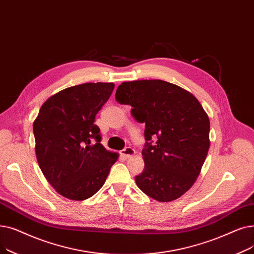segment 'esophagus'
<instances>
[{
  "mask_svg": "<svg viewBox=\"0 0 254 254\" xmlns=\"http://www.w3.org/2000/svg\"><path fill=\"white\" fill-rule=\"evenodd\" d=\"M134 154H135V151L131 147H126L124 150L121 151V155L125 157V158H130V157H132Z\"/></svg>",
  "mask_w": 254,
  "mask_h": 254,
  "instance_id": "esophagus-1",
  "label": "esophagus"
}]
</instances>
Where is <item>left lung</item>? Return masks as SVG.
Here are the masks:
<instances>
[{"instance_id":"1","label":"left lung","mask_w":254,"mask_h":254,"mask_svg":"<svg viewBox=\"0 0 254 254\" xmlns=\"http://www.w3.org/2000/svg\"><path fill=\"white\" fill-rule=\"evenodd\" d=\"M116 100L131 105V115L146 124L137 187L161 202L182 196L194 184L210 148V120L201 104L190 92L160 79L122 82Z\"/></svg>"}]
</instances>
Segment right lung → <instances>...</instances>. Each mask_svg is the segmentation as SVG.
Instances as JSON below:
<instances>
[{
    "mask_svg": "<svg viewBox=\"0 0 254 254\" xmlns=\"http://www.w3.org/2000/svg\"><path fill=\"white\" fill-rule=\"evenodd\" d=\"M113 82H87L51 96L33 124L36 157L56 191L72 200L93 196L119 155L100 143L95 117L114 91Z\"/></svg>",
    "mask_w": 254,
    "mask_h": 254,
    "instance_id": "add662e5",
    "label": "right lung"
}]
</instances>
